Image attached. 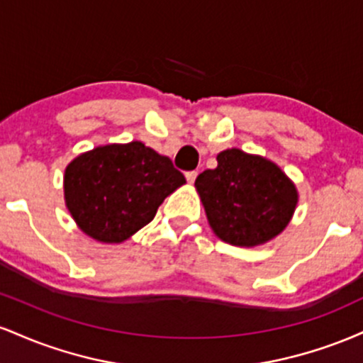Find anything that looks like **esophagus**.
Returning a JSON list of instances; mask_svg holds the SVG:
<instances>
[{"instance_id":"esophagus-1","label":"esophagus","mask_w":363,"mask_h":363,"mask_svg":"<svg viewBox=\"0 0 363 363\" xmlns=\"http://www.w3.org/2000/svg\"><path fill=\"white\" fill-rule=\"evenodd\" d=\"M196 177H198V172L196 170H191V172H186V179L189 184H193V182L196 181Z\"/></svg>"}]
</instances>
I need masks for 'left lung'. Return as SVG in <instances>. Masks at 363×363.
<instances>
[{
  "label": "left lung",
  "mask_w": 363,
  "mask_h": 363,
  "mask_svg": "<svg viewBox=\"0 0 363 363\" xmlns=\"http://www.w3.org/2000/svg\"><path fill=\"white\" fill-rule=\"evenodd\" d=\"M216 162L194 182L213 234L239 247L280 235L298 203L291 179L274 162L239 148L223 150Z\"/></svg>",
  "instance_id": "left-lung-1"
}]
</instances>
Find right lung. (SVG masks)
<instances>
[{"instance_id": "1", "label": "right lung", "mask_w": 363, "mask_h": 363, "mask_svg": "<svg viewBox=\"0 0 363 363\" xmlns=\"http://www.w3.org/2000/svg\"><path fill=\"white\" fill-rule=\"evenodd\" d=\"M186 179L169 157L141 141L80 153L65 169V203L78 228L102 244H121L150 223Z\"/></svg>"}]
</instances>
